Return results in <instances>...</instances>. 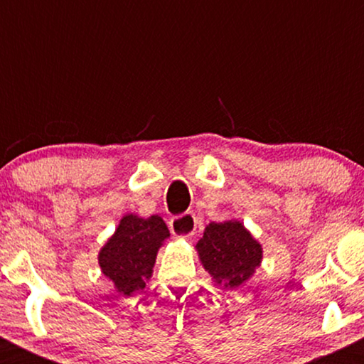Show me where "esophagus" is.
Returning <instances> with one entry per match:
<instances>
[{
    "label": "esophagus",
    "mask_w": 364,
    "mask_h": 364,
    "mask_svg": "<svg viewBox=\"0 0 364 364\" xmlns=\"http://www.w3.org/2000/svg\"><path fill=\"white\" fill-rule=\"evenodd\" d=\"M169 229L174 236L190 237L196 231V217L193 214H183L179 217H173L169 223Z\"/></svg>",
    "instance_id": "obj_1"
}]
</instances>
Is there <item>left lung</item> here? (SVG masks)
Returning <instances> with one entry per match:
<instances>
[{
    "label": "left lung",
    "mask_w": 364,
    "mask_h": 364,
    "mask_svg": "<svg viewBox=\"0 0 364 364\" xmlns=\"http://www.w3.org/2000/svg\"><path fill=\"white\" fill-rule=\"evenodd\" d=\"M195 248L212 281L224 289L243 286L263 257L262 245L236 219L208 224Z\"/></svg>",
    "instance_id": "obj_1"
}]
</instances>
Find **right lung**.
<instances>
[{"label": "right lung", "instance_id": "right-lung-1", "mask_svg": "<svg viewBox=\"0 0 364 364\" xmlns=\"http://www.w3.org/2000/svg\"><path fill=\"white\" fill-rule=\"evenodd\" d=\"M168 237V225L159 215L149 219L135 214L124 215L114 235L99 252L102 274L111 279L121 294L132 296L144 291L145 282L152 277L159 248Z\"/></svg>", "mask_w": 364, "mask_h": 364}]
</instances>
